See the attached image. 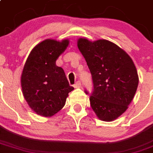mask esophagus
Listing matches in <instances>:
<instances>
[{"label":"esophagus","mask_w":153,"mask_h":153,"mask_svg":"<svg viewBox=\"0 0 153 153\" xmlns=\"http://www.w3.org/2000/svg\"><path fill=\"white\" fill-rule=\"evenodd\" d=\"M81 85H82V83L80 82H77L75 85H74V87L75 88H80Z\"/></svg>","instance_id":"esophagus-1"}]
</instances>
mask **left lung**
Masks as SVG:
<instances>
[{"label":"left lung","mask_w":153,"mask_h":153,"mask_svg":"<svg viewBox=\"0 0 153 153\" xmlns=\"http://www.w3.org/2000/svg\"><path fill=\"white\" fill-rule=\"evenodd\" d=\"M78 48L92 77L91 108L100 120H115L128 108L137 90L139 76L134 62L124 50L108 40L91 42L80 38Z\"/></svg>","instance_id":"obj_1"}]
</instances>
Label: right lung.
<instances>
[{
    "label": "right lung",
    "mask_w": 153,
    "mask_h": 153,
    "mask_svg": "<svg viewBox=\"0 0 153 153\" xmlns=\"http://www.w3.org/2000/svg\"><path fill=\"white\" fill-rule=\"evenodd\" d=\"M68 39L58 42L46 39L31 50L21 74V88L25 100L33 111L51 117L65 104L69 85L65 71L56 60L68 46Z\"/></svg>",
    "instance_id": "add662e5"
}]
</instances>
